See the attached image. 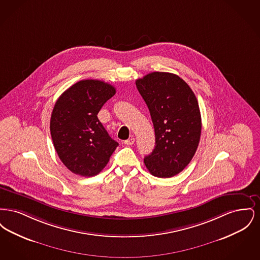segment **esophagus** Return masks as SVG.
Returning a JSON list of instances; mask_svg holds the SVG:
<instances>
[{
    "label": "esophagus",
    "mask_w": 260,
    "mask_h": 260,
    "mask_svg": "<svg viewBox=\"0 0 260 260\" xmlns=\"http://www.w3.org/2000/svg\"><path fill=\"white\" fill-rule=\"evenodd\" d=\"M135 141H136V139L134 137H131V138L124 140V143L125 145H133L135 143Z\"/></svg>",
    "instance_id": "34e87169"
}]
</instances>
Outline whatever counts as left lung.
I'll list each match as a JSON object with an SVG mask.
<instances>
[{"instance_id":"left-lung-1","label":"left lung","mask_w":260,"mask_h":260,"mask_svg":"<svg viewBox=\"0 0 260 260\" xmlns=\"http://www.w3.org/2000/svg\"><path fill=\"white\" fill-rule=\"evenodd\" d=\"M155 129L156 146L144 158L151 174L169 178L182 172L198 148L202 129L198 100L180 77L152 72L136 80Z\"/></svg>"}]
</instances>
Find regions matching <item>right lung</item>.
Returning <instances> with one entry per match:
<instances>
[{
    "instance_id": "add662e5",
    "label": "right lung",
    "mask_w": 260,
    "mask_h": 260,
    "mask_svg": "<svg viewBox=\"0 0 260 260\" xmlns=\"http://www.w3.org/2000/svg\"><path fill=\"white\" fill-rule=\"evenodd\" d=\"M116 88L103 81L82 80L56 100L50 118L53 146L75 174L94 176L108 164L119 145L99 122L98 114Z\"/></svg>"
}]
</instances>
